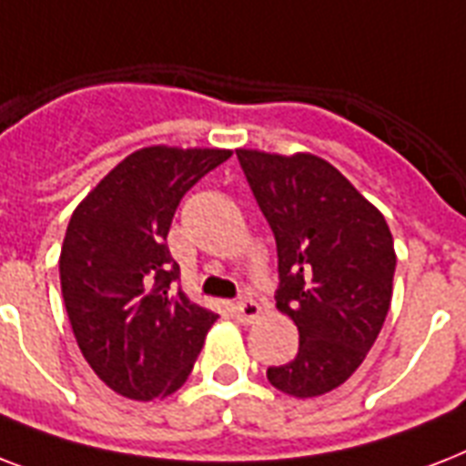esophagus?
<instances>
[{"mask_svg": "<svg viewBox=\"0 0 466 466\" xmlns=\"http://www.w3.org/2000/svg\"><path fill=\"white\" fill-rule=\"evenodd\" d=\"M234 317L239 319L241 324H254L256 319L261 317V305L248 298L239 299V302L234 305Z\"/></svg>", "mask_w": 466, "mask_h": 466, "instance_id": "34e87169", "label": "esophagus"}]
</instances>
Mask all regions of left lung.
<instances>
[{"label": "left lung", "mask_w": 466, "mask_h": 466, "mask_svg": "<svg viewBox=\"0 0 466 466\" xmlns=\"http://www.w3.org/2000/svg\"><path fill=\"white\" fill-rule=\"evenodd\" d=\"M237 157L276 237V307L299 331L298 355L266 375L290 397H321L360 368L382 331L394 239L382 212L321 157Z\"/></svg>", "instance_id": "left-lung-1"}]
</instances>
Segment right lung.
<instances>
[{"instance_id":"1","label":"right lung","mask_w":466,"mask_h":466,"mask_svg":"<svg viewBox=\"0 0 466 466\" xmlns=\"http://www.w3.org/2000/svg\"><path fill=\"white\" fill-rule=\"evenodd\" d=\"M232 157L218 147H142L76 205L60 285L79 350L98 380L135 401L174 394L218 314L174 290L167 234L181 198Z\"/></svg>"}]
</instances>
